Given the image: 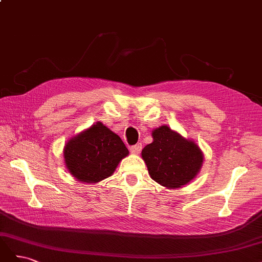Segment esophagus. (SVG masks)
<instances>
[{"mask_svg": "<svg viewBox=\"0 0 262 262\" xmlns=\"http://www.w3.org/2000/svg\"><path fill=\"white\" fill-rule=\"evenodd\" d=\"M141 149H142V145L140 143L130 147V150H131L132 154H139L141 152Z\"/></svg>", "mask_w": 262, "mask_h": 262, "instance_id": "obj_1", "label": "esophagus"}]
</instances>
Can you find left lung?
Instances as JSON below:
<instances>
[{
	"mask_svg": "<svg viewBox=\"0 0 262 262\" xmlns=\"http://www.w3.org/2000/svg\"><path fill=\"white\" fill-rule=\"evenodd\" d=\"M152 138V143L141 153L150 178L167 189H175L196 177L204 155L193 140L184 138L166 124L154 129Z\"/></svg>",
	"mask_w": 262,
	"mask_h": 262,
	"instance_id": "left-lung-1",
	"label": "left lung"
}]
</instances>
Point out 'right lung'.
<instances>
[{
	"instance_id": "1",
	"label": "right lung",
	"mask_w": 262,
	"mask_h": 262,
	"mask_svg": "<svg viewBox=\"0 0 262 262\" xmlns=\"http://www.w3.org/2000/svg\"><path fill=\"white\" fill-rule=\"evenodd\" d=\"M128 155L120 137L100 121L71 138L63 147L68 171L84 184H97L110 177Z\"/></svg>"
}]
</instances>
